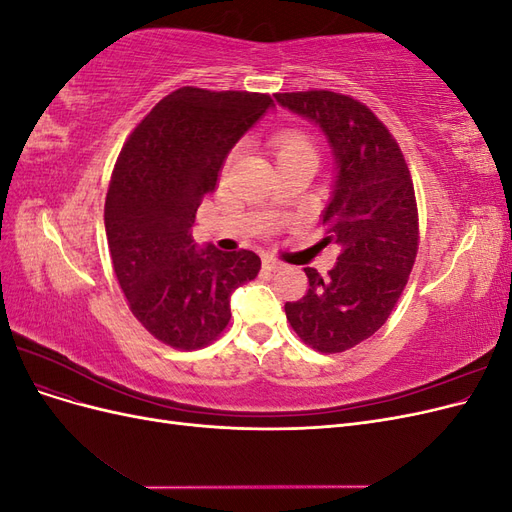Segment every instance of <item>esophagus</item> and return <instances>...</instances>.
<instances>
[{
    "label": "esophagus",
    "mask_w": 512,
    "mask_h": 512,
    "mask_svg": "<svg viewBox=\"0 0 512 512\" xmlns=\"http://www.w3.org/2000/svg\"><path fill=\"white\" fill-rule=\"evenodd\" d=\"M262 267H265L267 271H280L282 262L275 260L273 256H262Z\"/></svg>",
    "instance_id": "obj_1"
}]
</instances>
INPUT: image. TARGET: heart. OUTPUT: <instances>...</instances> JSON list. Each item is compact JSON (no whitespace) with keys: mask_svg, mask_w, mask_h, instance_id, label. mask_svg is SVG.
I'll return each instance as SVG.
<instances>
[{"mask_svg":"<svg viewBox=\"0 0 512 512\" xmlns=\"http://www.w3.org/2000/svg\"><path fill=\"white\" fill-rule=\"evenodd\" d=\"M275 160H288V158H312L316 160V149L312 141L297 130H288L280 134L273 141Z\"/></svg>","mask_w":512,"mask_h":512,"instance_id":"heart-1","label":"heart"}]
</instances>
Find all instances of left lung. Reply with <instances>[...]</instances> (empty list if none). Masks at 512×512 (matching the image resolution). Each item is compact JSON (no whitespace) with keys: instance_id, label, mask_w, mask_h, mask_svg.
I'll return each mask as SVG.
<instances>
[{"instance_id":"obj_1","label":"left lung","mask_w":512,"mask_h":512,"mask_svg":"<svg viewBox=\"0 0 512 512\" xmlns=\"http://www.w3.org/2000/svg\"><path fill=\"white\" fill-rule=\"evenodd\" d=\"M275 100L314 123L335 162L322 241L335 243L339 256L329 277L305 269L307 294L286 303V318L307 346L344 352L382 327L408 284L418 250L412 177L395 138L365 104L335 91Z\"/></svg>"}]
</instances>
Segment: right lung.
Masks as SVG:
<instances>
[{"instance_id":"1","label":"right lung","mask_w":512,"mask_h":512,"mask_svg":"<svg viewBox=\"0 0 512 512\" xmlns=\"http://www.w3.org/2000/svg\"><path fill=\"white\" fill-rule=\"evenodd\" d=\"M271 106L267 94L181 87L119 153L104 203L108 250L132 314L168 346L211 344L230 320V294L260 271L250 250L198 247L192 226L228 151Z\"/></svg>"}]
</instances>
